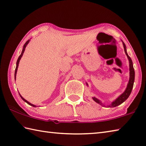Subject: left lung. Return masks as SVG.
<instances>
[{"label":"left lung","mask_w":146,"mask_h":146,"mask_svg":"<svg viewBox=\"0 0 146 146\" xmlns=\"http://www.w3.org/2000/svg\"><path fill=\"white\" fill-rule=\"evenodd\" d=\"M123 44L124 51H125V54L127 56L128 59H129V67H130V68H129V70H130L129 81V83H128L127 87L126 88L125 91H124V93L121 94L120 96H118L115 101H113V102L111 103V104H110V105L108 106V107H115V106H117L118 105H121V103H123L127 99V98H129L130 93H131L132 88H133V82H134L135 71H134V69H133V63H132V59L130 58V57L129 56V55L127 54V50H126V46H125V43L123 42ZM87 85H88V84H87ZM93 99L94 102H96V103L100 104L101 105L105 106V105H103V103L101 102L99 100H98L97 98L94 97V98H93Z\"/></svg>","instance_id":"obj_1"}]
</instances>
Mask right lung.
Returning <instances> with one entry per match:
<instances>
[{
    "mask_svg": "<svg viewBox=\"0 0 146 146\" xmlns=\"http://www.w3.org/2000/svg\"><path fill=\"white\" fill-rule=\"evenodd\" d=\"M29 40H28L27 41H26V42L25 43V44H24V46H23V51H22V52H21V54L20 55V56H19V58H18V59H17V62H16V70H15V74H14V78H15V81H16V73H17V67H18V65H19V61H20V60H21V57H22V56H23V53H24V52H25V48H26V45H27V44H28V43H29ZM19 95H20V94H19ZM20 96H21V98H22V100L24 101V102H25L26 103H27L28 105H31V106H33V107H36V106L35 105H33V104H31V103H30L29 102H28V101H26L25 99H24V98L21 96L20 95Z\"/></svg>",
    "mask_w": 146,
    "mask_h": 146,
    "instance_id": "add662e5",
    "label": "right lung"
}]
</instances>
